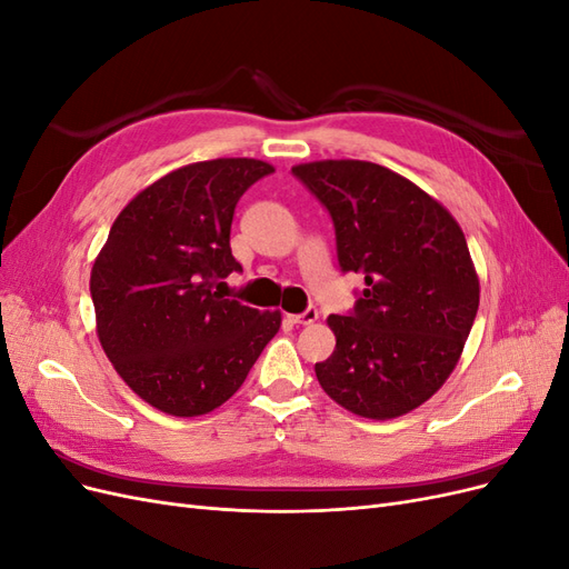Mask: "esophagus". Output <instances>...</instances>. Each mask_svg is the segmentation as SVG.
I'll return each mask as SVG.
<instances>
[{"label":"esophagus","instance_id":"1","mask_svg":"<svg viewBox=\"0 0 569 569\" xmlns=\"http://www.w3.org/2000/svg\"><path fill=\"white\" fill-rule=\"evenodd\" d=\"M289 320H291V322H297V325H311V322H316V320H318V308H316V306H308L303 313L289 316Z\"/></svg>","mask_w":569,"mask_h":569}]
</instances>
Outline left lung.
<instances>
[{
    "instance_id": "8db88e82",
    "label": "left lung",
    "mask_w": 569,
    "mask_h": 569,
    "mask_svg": "<svg viewBox=\"0 0 569 569\" xmlns=\"http://www.w3.org/2000/svg\"><path fill=\"white\" fill-rule=\"evenodd\" d=\"M332 218L341 272L366 280L353 311L330 316L337 347L320 387L356 416L399 418L453 372L479 308V280L453 216L370 161L291 168Z\"/></svg>"
}]
</instances>
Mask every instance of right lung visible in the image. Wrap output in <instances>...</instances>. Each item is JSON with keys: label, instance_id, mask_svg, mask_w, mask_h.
<instances>
[{"label": "right lung", "instance_id": "right-lung-1", "mask_svg": "<svg viewBox=\"0 0 569 569\" xmlns=\"http://www.w3.org/2000/svg\"><path fill=\"white\" fill-rule=\"evenodd\" d=\"M270 173L256 159L178 168L120 211L97 256L90 291L101 347L126 385L168 416L226 403L280 330V311L213 291L242 270L230 249L234 206Z\"/></svg>", "mask_w": 569, "mask_h": 569}]
</instances>
